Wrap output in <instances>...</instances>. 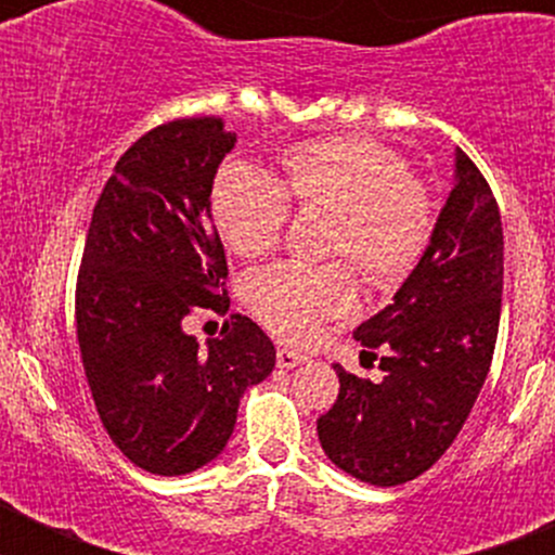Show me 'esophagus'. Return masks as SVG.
Returning a JSON list of instances; mask_svg holds the SVG:
<instances>
[{
    "mask_svg": "<svg viewBox=\"0 0 555 555\" xmlns=\"http://www.w3.org/2000/svg\"><path fill=\"white\" fill-rule=\"evenodd\" d=\"M306 361L308 358L300 356L297 350H288V347H281V350H278V366H281V370H294V366L306 364Z\"/></svg>",
    "mask_w": 555,
    "mask_h": 555,
    "instance_id": "34e87169",
    "label": "esophagus"
}]
</instances>
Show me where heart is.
Returning <instances> with one entry per match:
<instances>
[{
  "label": "heart",
  "mask_w": 555,
  "mask_h": 555,
  "mask_svg": "<svg viewBox=\"0 0 555 555\" xmlns=\"http://www.w3.org/2000/svg\"><path fill=\"white\" fill-rule=\"evenodd\" d=\"M288 203L331 210L327 253L352 258L366 281L391 286L423 258L434 224L430 197L409 178L405 160L370 135H336L297 144L283 155V180L244 160L219 166L210 214L222 242L238 258L278 247ZM356 281L345 263H278L247 281L258 320L286 341H308L322 322L356 308Z\"/></svg>",
  "instance_id": "heart-1"
}]
</instances>
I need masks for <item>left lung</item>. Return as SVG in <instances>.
Here are the masks:
<instances>
[{
    "label": "left lung",
    "instance_id": "1",
    "mask_svg": "<svg viewBox=\"0 0 555 555\" xmlns=\"http://www.w3.org/2000/svg\"><path fill=\"white\" fill-rule=\"evenodd\" d=\"M503 294V224L492 189L455 146L453 189L391 306L356 327L380 356L372 384L333 364L338 397L317 420L322 450L372 487L414 480L442 459L492 364Z\"/></svg>",
    "mask_w": 555,
    "mask_h": 555
}]
</instances>
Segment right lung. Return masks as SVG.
<instances>
[{"instance_id": "add662e5", "label": "right lung", "mask_w": 555, "mask_h": 555, "mask_svg": "<svg viewBox=\"0 0 555 555\" xmlns=\"http://www.w3.org/2000/svg\"><path fill=\"white\" fill-rule=\"evenodd\" d=\"M233 146L217 116L141 135L102 189L82 249V370L113 444L152 475L217 459L244 391L274 370V345L249 317L233 313L205 347L183 331L199 308H230L210 185Z\"/></svg>"}]
</instances>
